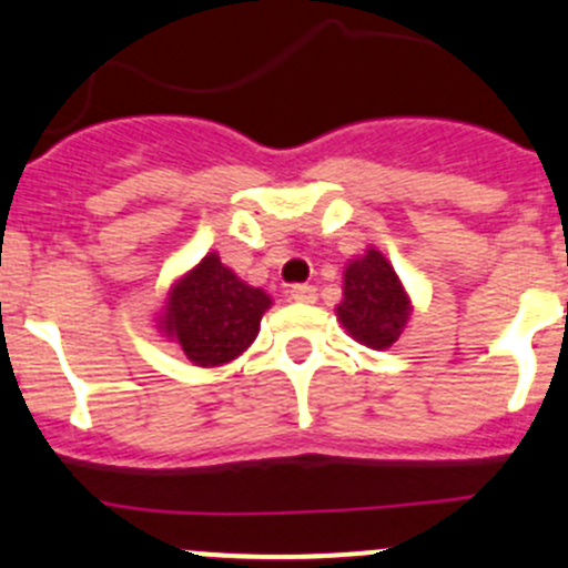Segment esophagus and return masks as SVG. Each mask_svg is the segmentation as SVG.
Here are the masks:
<instances>
[{"label":"esophagus","instance_id":"34e87169","mask_svg":"<svg viewBox=\"0 0 568 568\" xmlns=\"http://www.w3.org/2000/svg\"><path fill=\"white\" fill-rule=\"evenodd\" d=\"M291 300L294 302H305V305H311V302H316V288L313 285H291Z\"/></svg>","mask_w":568,"mask_h":568}]
</instances>
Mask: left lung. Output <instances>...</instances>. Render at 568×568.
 Masks as SVG:
<instances>
[{
	"label": "left lung",
	"mask_w": 568,
	"mask_h": 568,
	"mask_svg": "<svg viewBox=\"0 0 568 568\" xmlns=\"http://www.w3.org/2000/svg\"><path fill=\"white\" fill-rule=\"evenodd\" d=\"M409 296L398 274L379 250H365L343 274V302L337 321L368 348H390L409 321Z\"/></svg>",
	"instance_id": "left-lung-1"
}]
</instances>
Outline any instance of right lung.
I'll use <instances>...</instances> for the list:
<instances>
[{"instance_id": "right-lung-1", "label": "right lung", "mask_w": 568, "mask_h": 568, "mask_svg": "<svg viewBox=\"0 0 568 568\" xmlns=\"http://www.w3.org/2000/svg\"><path fill=\"white\" fill-rule=\"evenodd\" d=\"M268 305L266 291L239 280L216 252H209L173 285L159 326L194 365L214 368L236 359L255 341Z\"/></svg>"}]
</instances>
